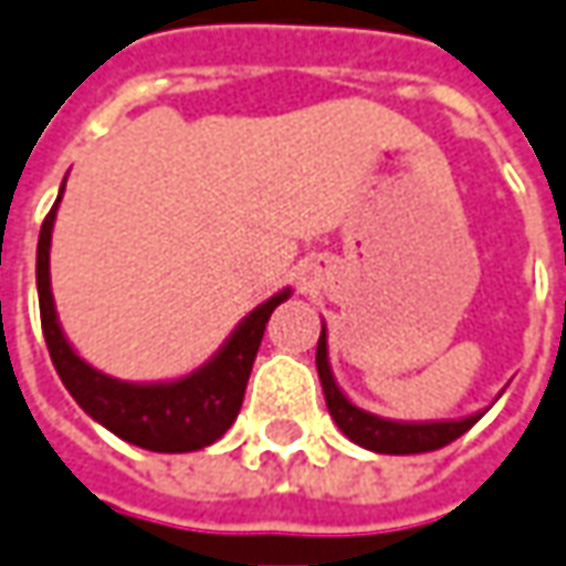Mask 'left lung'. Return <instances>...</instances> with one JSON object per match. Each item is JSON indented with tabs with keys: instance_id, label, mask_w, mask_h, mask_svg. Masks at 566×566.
I'll list each match as a JSON object with an SVG mask.
<instances>
[{
	"instance_id": "1",
	"label": "left lung",
	"mask_w": 566,
	"mask_h": 566,
	"mask_svg": "<svg viewBox=\"0 0 566 566\" xmlns=\"http://www.w3.org/2000/svg\"><path fill=\"white\" fill-rule=\"evenodd\" d=\"M317 377L324 386L329 417L336 420V427L343 430L355 446L377 454H420V451H436L442 446L454 442L458 436H464L483 415L458 417V420H389V417L370 415L358 408L355 401H348L339 382L329 370L327 352V327H321L317 339Z\"/></svg>"
}]
</instances>
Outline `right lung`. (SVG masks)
<instances>
[{"label":"right lung","instance_id":"right-lung-1","mask_svg":"<svg viewBox=\"0 0 566 566\" xmlns=\"http://www.w3.org/2000/svg\"><path fill=\"white\" fill-rule=\"evenodd\" d=\"M62 192L64 184L52 211L45 214L40 242H36V292H40L45 345H49V355L64 389L96 423L139 449L180 454V451H199L218 442L233 427L242 408L245 382L255 364L264 324L271 321L276 305L290 298L292 290L276 292L255 311H249L239 321V327L227 336V343L202 367H196L180 380L127 382L108 377L80 358L74 345L67 343L59 314H55L52 280H49V249H52V227H55Z\"/></svg>","mask_w":566,"mask_h":566}]
</instances>
